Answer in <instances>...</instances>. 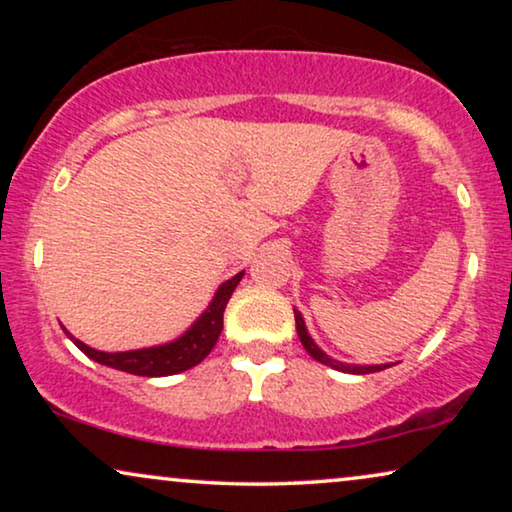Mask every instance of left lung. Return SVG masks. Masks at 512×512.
<instances>
[{
  "label": "left lung",
  "instance_id": "obj_1",
  "mask_svg": "<svg viewBox=\"0 0 512 512\" xmlns=\"http://www.w3.org/2000/svg\"><path fill=\"white\" fill-rule=\"evenodd\" d=\"M293 314H296V331H298V338L300 342H303V347L307 349V354L312 356V359H317L319 363H324V366H331L335 370H345V373H354V375H368V373H377V370H384L389 366H347V363H340L331 359V356H326L321 349L314 345V340L307 335V328H305V321L303 317H300V312L293 310Z\"/></svg>",
  "mask_w": 512,
  "mask_h": 512
}]
</instances>
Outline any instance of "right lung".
<instances>
[{"instance_id": "add662e5", "label": "right lung", "mask_w": 512, "mask_h": 512, "mask_svg": "<svg viewBox=\"0 0 512 512\" xmlns=\"http://www.w3.org/2000/svg\"><path fill=\"white\" fill-rule=\"evenodd\" d=\"M244 272L235 275L228 282H223L216 291L212 305L202 312V317L195 321V324L188 328V331L181 335L179 340L170 342V345L160 347H149V349H135V352H97V349L88 347L86 342L72 338L74 345L81 349L83 354L90 356V359L102 363V366L123 370V373L142 375V377H165L181 373V370H188L205 359V356L212 352L216 340H219L221 328H223V312H226V305L230 296H233L235 286L240 284Z\"/></svg>"}]
</instances>
